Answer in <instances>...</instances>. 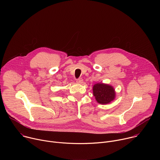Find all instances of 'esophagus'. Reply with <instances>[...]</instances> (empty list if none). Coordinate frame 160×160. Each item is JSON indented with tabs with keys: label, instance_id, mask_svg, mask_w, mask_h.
Segmentation results:
<instances>
[{
	"label": "esophagus",
	"instance_id": "34e87169",
	"mask_svg": "<svg viewBox=\"0 0 160 160\" xmlns=\"http://www.w3.org/2000/svg\"><path fill=\"white\" fill-rule=\"evenodd\" d=\"M76 82H77V83H82L83 82V79H82V78H79L77 79Z\"/></svg>",
	"mask_w": 160,
	"mask_h": 160
}]
</instances>
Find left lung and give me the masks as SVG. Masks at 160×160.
<instances>
[{"instance_id": "left-lung-1", "label": "left lung", "mask_w": 160, "mask_h": 160, "mask_svg": "<svg viewBox=\"0 0 160 160\" xmlns=\"http://www.w3.org/2000/svg\"><path fill=\"white\" fill-rule=\"evenodd\" d=\"M93 94L98 102L108 104L115 99V92L112 86L104 83H97L93 87Z\"/></svg>"}]
</instances>
